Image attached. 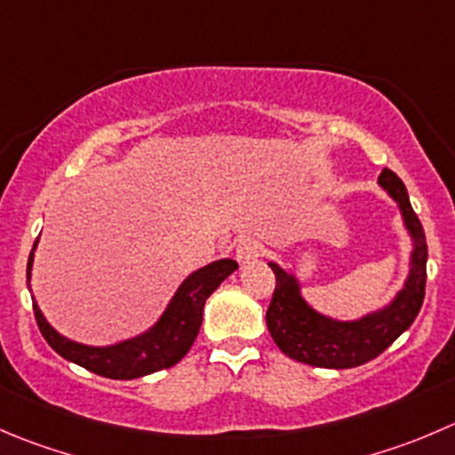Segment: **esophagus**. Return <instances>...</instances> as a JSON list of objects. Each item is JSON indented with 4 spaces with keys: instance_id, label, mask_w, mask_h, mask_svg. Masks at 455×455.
<instances>
[{
    "instance_id": "34e87169",
    "label": "esophagus",
    "mask_w": 455,
    "mask_h": 455,
    "mask_svg": "<svg viewBox=\"0 0 455 455\" xmlns=\"http://www.w3.org/2000/svg\"><path fill=\"white\" fill-rule=\"evenodd\" d=\"M262 253H264L262 242L253 240V237H246V240H242L240 244H237L235 259L242 264V267H246V264H253L255 259L262 258Z\"/></svg>"
}]
</instances>
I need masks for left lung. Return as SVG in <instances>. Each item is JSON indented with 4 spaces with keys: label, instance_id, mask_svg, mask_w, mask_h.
<instances>
[{
    "label": "left lung",
    "instance_id": "8db88e82",
    "mask_svg": "<svg viewBox=\"0 0 455 455\" xmlns=\"http://www.w3.org/2000/svg\"><path fill=\"white\" fill-rule=\"evenodd\" d=\"M378 184L398 202L404 227L413 240L411 264L403 289L380 311L360 320H333L308 307L293 273L268 262L275 273V291L267 308V326L280 351L298 363L322 369H351L378 358L416 320L425 299L427 240L409 202L407 187L394 171L385 169Z\"/></svg>",
    "mask_w": 455,
    "mask_h": 455
}]
</instances>
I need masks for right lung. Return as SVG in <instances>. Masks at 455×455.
<instances>
[{
    "instance_id": "add662e5",
    "label": "right lung",
    "mask_w": 455,
    "mask_h": 455,
    "mask_svg": "<svg viewBox=\"0 0 455 455\" xmlns=\"http://www.w3.org/2000/svg\"><path fill=\"white\" fill-rule=\"evenodd\" d=\"M37 244V242H35ZM35 246L30 251L26 280L30 282V267H33ZM237 268L235 259H218L206 267L193 271L187 280L180 284L175 295L171 298L169 307L162 313L160 320L144 331L142 335L117 342L110 347H88L73 342L57 333L46 322L44 313L39 311L37 302L33 299L35 320L48 345L70 363L97 373V376L110 378V380H133V378L148 376V373L162 371L178 364L188 354L196 342L202 326V313L204 302L228 275Z\"/></svg>"
}]
</instances>
